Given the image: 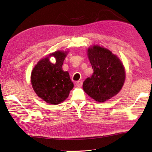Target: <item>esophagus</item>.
<instances>
[{
	"mask_svg": "<svg viewBox=\"0 0 152 152\" xmlns=\"http://www.w3.org/2000/svg\"><path fill=\"white\" fill-rule=\"evenodd\" d=\"M82 80H79V81H77V82H76V83H75V84H76V86H78V87H81L82 86Z\"/></svg>",
	"mask_w": 152,
	"mask_h": 152,
	"instance_id": "obj_1",
	"label": "esophagus"
}]
</instances>
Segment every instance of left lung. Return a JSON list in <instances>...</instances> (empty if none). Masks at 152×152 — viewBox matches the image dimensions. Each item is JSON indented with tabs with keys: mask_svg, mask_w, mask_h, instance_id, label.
I'll return each instance as SVG.
<instances>
[{
	"mask_svg": "<svg viewBox=\"0 0 152 152\" xmlns=\"http://www.w3.org/2000/svg\"><path fill=\"white\" fill-rule=\"evenodd\" d=\"M88 57L94 73L83 83V89L99 102L116 95L125 79L124 65L120 59L107 48L94 45L88 49Z\"/></svg>",
	"mask_w": 152,
	"mask_h": 152,
	"instance_id": "8db88e82",
	"label": "left lung"
}]
</instances>
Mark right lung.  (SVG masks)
Segmentation results:
<instances>
[{"instance_id":"add662e5","label":"right lung","mask_w":152,"mask_h":152,"mask_svg":"<svg viewBox=\"0 0 152 152\" xmlns=\"http://www.w3.org/2000/svg\"><path fill=\"white\" fill-rule=\"evenodd\" d=\"M66 53L57 51L50 54L56 58L52 64L48 57L42 58L34 68L31 74L32 87L40 98L48 104L57 105L65 100L74 87L68 72L62 70Z\"/></svg>"}]
</instances>
